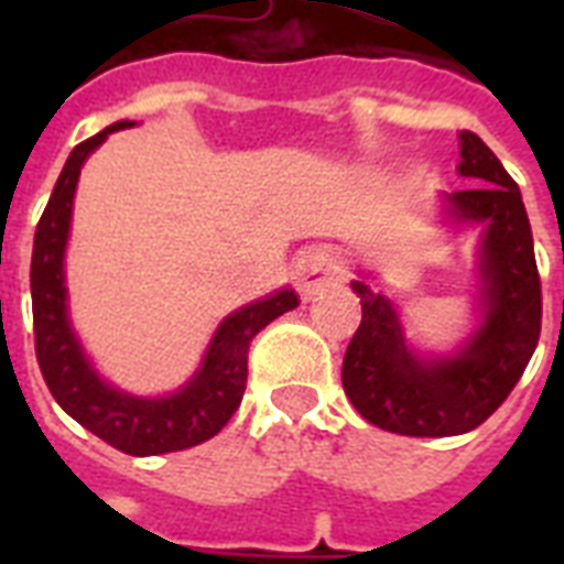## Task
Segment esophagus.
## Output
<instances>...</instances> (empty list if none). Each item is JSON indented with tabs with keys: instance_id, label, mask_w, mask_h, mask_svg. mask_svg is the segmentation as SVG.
Here are the masks:
<instances>
[{
	"instance_id": "esophagus-1",
	"label": "esophagus",
	"mask_w": 564,
	"mask_h": 564,
	"mask_svg": "<svg viewBox=\"0 0 564 564\" xmlns=\"http://www.w3.org/2000/svg\"><path fill=\"white\" fill-rule=\"evenodd\" d=\"M343 265L327 248H307L304 254L292 263V283L301 292V299H313L327 286L343 281Z\"/></svg>"
}]
</instances>
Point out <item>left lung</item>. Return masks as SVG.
I'll list each match as a JSON object with an SVG mask.
<instances>
[{"instance_id":"obj_1","label":"left lung","mask_w":564,"mask_h":564,"mask_svg":"<svg viewBox=\"0 0 564 564\" xmlns=\"http://www.w3.org/2000/svg\"><path fill=\"white\" fill-rule=\"evenodd\" d=\"M459 175L480 187L445 195L454 221L482 225L480 313L451 357H419L392 301L351 281L362 322L343 360V386L362 419L401 436H459L480 427L524 375L542 334V281L521 189L489 145L459 131Z\"/></svg>"}]
</instances>
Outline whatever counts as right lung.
I'll return each instance as SVG.
<instances>
[{
    "label": "right lung",
    "instance_id": "obj_1",
    "mask_svg": "<svg viewBox=\"0 0 564 564\" xmlns=\"http://www.w3.org/2000/svg\"><path fill=\"white\" fill-rule=\"evenodd\" d=\"M131 119L113 122L73 149L57 178L46 210L34 230L31 251V313L34 351L48 392L66 415L122 454L158 456L202 445L213 438L237 412L248 380V345L269 322L299 307V295L281 290L230 313L213 334L202 369L187 386L166 398H137L105 383L75 339L66 313L64 251L73 219L75 184L84 161L108 134L131 128Z\"/></svg>",
    "mask_w": 564,
    "mask_h": 564
}]
</instances>
